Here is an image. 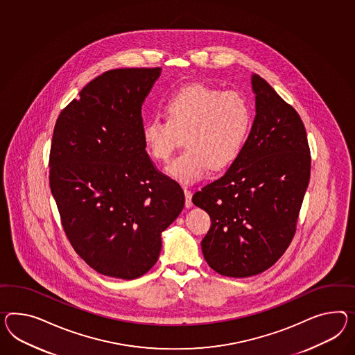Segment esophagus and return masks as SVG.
<instances>
[{"mask_svg": "<svg viewBox=\"0 0 355 355\" xmlns=\"http://www.w3.org/2000/svg\"><path fill=\"white\" fill-rule=\"evenodd\" d=\"M184 194H185V207H191L193 203H191V191L188 188H184Z\"/></svg>", "mask_w": 355, "mask_h": 355, "instance_id": "34e87169", "label": "esophagus"}]
</instances>
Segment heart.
Instances as JSON below:
<instances>
[{"mask_svg": "<svg viewBox=\"0 0 355 355\" xmlns=\"http://www.w3.org/2000/svg\"><path fill=\"white\" fill-rule=\"evenodd\" d=\"M164 110L167 119L146 121L141 137L148 153L159 162L171 159L184 137L188 149L167 167V173L182 184L234 164L252 125V108L242 92L203 83L175 92Z\"/></svg>", "mask_w": 355, "mask_h": 355, "instance_id": "obj_1", "label": "heart"}]
</instances>
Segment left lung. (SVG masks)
Here are the masks:
<instances>
[{"label":"left lung","instance_id":"1","mask_svg":"<svg viewBox=\"0 0 355 355\" xmlns=\"http://www.w3.org/2000/svg\"><path fill=\"white\" fill-rule=\"evenodd\" d=\"M256 116L245 146L224 176L193 196L211 227L202 252L221 275L263 273L296 232L310 179V149L296 110L257 74L251 78Z\"/></svg>","mask_w":355,"mask_h":355}]
</instances>
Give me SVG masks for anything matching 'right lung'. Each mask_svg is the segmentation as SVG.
<instances>
[{"mask_svg": "<svg viewBox=\"0 0 355 355\" xmlns=\"http://www.w3.org/2000/svg\"><path fill=\"white\" fill-rule=\"evenodd\" d=\"M161 68L112 69L89 82L55 123L50 189L74 251L98 273L135 279L157 263L161 233L184 207L141 137V105Z\"/></svg>", "mask_w": 355, "mask_h": 355, "instance_id": "add662e5", "label": "right lung"}]
</instances>
